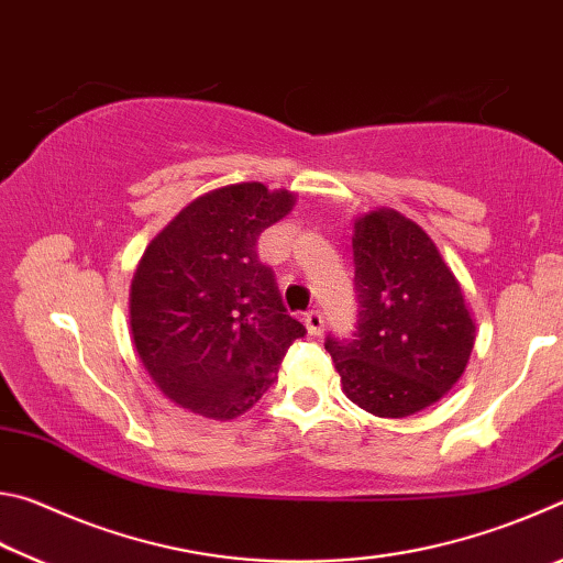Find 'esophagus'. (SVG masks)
Returning a JSON list of instances; mask_svg holds the SVG:
<instances>
[{
  "label": "esophagus",
  "mask_w": 563,
  "mask_h": 563,
  "mask_svg": "<svg viewBox=\"0 0 563 563\" xmlns=\"http://www.w3.org/2000/svg\"><path fill=\"white\" fill-rule=\"evenodd\" d=\"M302 322H305V328H308L310 335H320L322 328H325V320H322V312H320V310H310V312H305Z\"/></svg>",
  "instance_id": "1"
}]
</instances>
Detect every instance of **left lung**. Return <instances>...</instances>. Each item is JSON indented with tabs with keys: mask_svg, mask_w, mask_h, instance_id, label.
Listing matches in <instances>:
<instances>
[{
	"mask_svg": "<svg viewBox=\"0 0 563 563\" xmlns=\"http://www.w3.org/2000/svg\"><path fill=\"white\" fill-rule=\"evenodd\" d=\"M357 318L350 338L328 335L345 395L377 417L430 407L462 377L474 322L460 283L417 223L373 211L352 235Z\"/></svg>",
	"mask_w": 563,
	"mask_h": 563,
	"instance_id": "8db88e82",
	"label": "left lung"
}]
</instances>
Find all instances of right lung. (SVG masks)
Listing matches in <instances>:
<instances>
[{"label":"right lung","mask_w":563,"mask_h":563,"mask_svg":"<svg viewBox=\"0 0 563 563\" xmlns=\"http://www.w3.org/2000/svg\"><path fill=\"white\" fill-rule=\"evenodd\" d=\"M263 184L211 190L146 247L131 283V330L148 375L168 399L233 419L268 393L305 325L285 312L258 238L292 208Z\"/></svg>","instance_id":"add662e5"}]
</instances>
